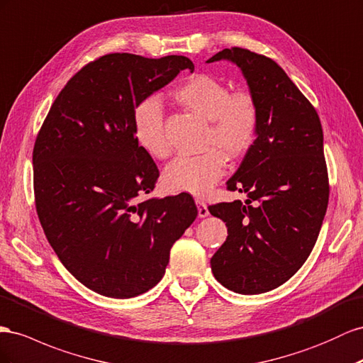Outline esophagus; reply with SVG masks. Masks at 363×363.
I'll use <instances>...</instances> for the list:
<instances>
[{"label": "esophagus", "mask_w": 363, "mask_h": 363, "mask_svg": "<svg viewBox=\"0 0 363 363\" xmlns=\"http://www.w3.org/2000/svg\"><path fill=\"white\" fill-rule=\"evenodd\" d=\"M195 204H197V209H199V217L204 218L209 215V209H208V204H206L203 200H195Z\"/></svg>", "instance_id": "obj_1"}]
</instances>
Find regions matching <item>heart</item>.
I'll use <instances>...</instances> for the list:
<instances>
[{
	"instance_id": "obj_1",
	"label": "heart",
	"mask_w": 363,
	"mask_h": 363,
	"mask_svg": "<svg viewBox=\"0 0 363 363\" xmlns=\"http://www.w3.org/2000/svg\"><path fill=\"white\" fill-rule=\"evenodd\" d=\"M175 102L208 121L204 133V152L180 155L162 175L164 191L171 194L204 195L212 189L226 169V157H244L257 142L259 108L249 91H233L211 74H192L172 91ZM135 142L154 159H166L171 146L164 135L163 108L150 97L135 105L133 111Z\"/></svg>"
}]
</instances>
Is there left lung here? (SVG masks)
<instances>
[{
	"mask_svg": "<svg viewBox=\"0 0 363 363\" xmlns=\"http://www.w3.org/2000/svg\"><path fill=\"white\" fill-rule=\"evenodd\" d=\"M228 60L246 77L259 108L253 148L228 180L246 203L209 206L228 226L211 258L215 279L241 295L279 287L315 247L328 206V172L319 116L282 68L267 56L232 47L206 62Z\"/></svg>",
	"mask_w": 363,
	"mask_h": 363,
	"instance_id": "obj_1",
	"label": "left lung"
}]
</instances>
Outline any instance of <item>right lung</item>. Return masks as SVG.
Wrapping results in <instances>:
<instances>
[{
	"mask_svg": "<svg viewBox=\"0 0 363 363\" xmlns=\"http://www.w3.org/2000/svg\"><path fill=\"white\" fill-rule=\"evenodd\" d=\"M186 56L110 53L57 94L33 148L36 212L57 258L85 287L126 299L157 284L197 217L189 194L148 199L157 164L135 142V105L169 84Z\"/></svg>",
	"mask_w": 363,
	"mask_h": 363,
	"instance_id": "add662e5",
	"label": "right lung"
}]
</instances>
